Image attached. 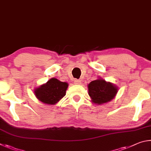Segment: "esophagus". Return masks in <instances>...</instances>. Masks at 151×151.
<instances>
[{
  "label": "esophagus",
  "mask_w": 151,
  "mask_h": 151,
  "mask_svg": "<svg viewBox=\"0 0 151 151\" xmlns=\"http://www.w3.org/2000/svg\"><path fill=\"white\" fill-rule=\"evenodd\" d=\"M81 80H77V79H76V80H74V83L76 84V85H80L81 83Z\"/></svg>",
  "instance_id": "34e87169"
}]
</instances>
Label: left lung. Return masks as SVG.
<instances>
[{
    "mask_svg": "<svg viewBox=\"0 0 151 151\" xmlns=\"http://www.w3.org/2000/svg\"><path fill=\"white\" fill-rule=\"evenodd\" d=\"M89 95L94 104H103L114 98L117 88L112 83L98 79L92 81L88 85Z\"/></svg>",
    "mask_w": 151,
    "mask_h": 151,
    "instance_id": "8db88e82",
    "label": "left lung"
}]
</instances>
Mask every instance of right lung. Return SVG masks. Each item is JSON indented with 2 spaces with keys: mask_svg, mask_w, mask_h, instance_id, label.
<instances>
[{
  "mask_svg": "<svg viewBox=\"0 0 151 151\" xmlns=\"http://www.w3.org/2000/svg\"><path fill=\"white\" fill-rule=\"evenodd\" d=\"M68 84L55 78H52L46 84L37 88L34 93L40 101L48 105H54L65 96Z\"/></svg>",
  "mask_w": 151,
  "mask_h": 151,
  "instance_id": "obj_1",
  "label": "right lung"
}]
</instances>
